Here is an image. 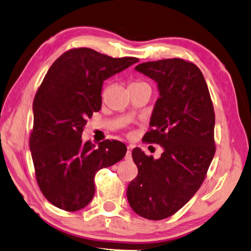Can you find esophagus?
<instances>
[{
  "label": "esophagus",
  "mask_w": 251,
  "mask_h": 251,
  "mask_svg": "<svg viewBox=\"0 0 251 251\" xmlns=\"http://www.w3.org/2000/svg\"><path fill=\"white\" fill-rule=\"evenodd\" d=\"M125 159H126V160H130V159H131V150H130V147H128V150H127V151H126Z\"/></svg>",
  "instance_id": "1"
}]
</instances>
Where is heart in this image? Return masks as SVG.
<instances>
[{
    "mask_svg": "<svg viewBox=\"0 0 251 251\" xmlns=\"http://www.w3.org/2000/svg\"><path fill=\"white\" fill-rule=\"evenodd\" d=\"M141 83H144V82H135L133 84H141Z\"/></svg>",
    "mask_w": 251,
    "mask_h": 251,
    "instance_id": "heart-1",
    "label": "heart"
}]
</instances>
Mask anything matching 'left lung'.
<instances>
[{"instance_id": "1", "label": "left lung", "mask_w": 251, "mask_h": 251, "mask_svg": "<svg viewBox=\"0 0 251 251\" xmlns=\"http://www.w3.org/2000/svg\"><path fill=\"white\" fill-rule=\"evenodd\" d=\"M135 70L157 83L154 104L145 141L160 145L159 159L133 150L138 168L127 188L135 213L159 221L173 215L189 202L203 183L215 154L211 95L201 70L179 58L140 63Z\"/></svg>"}]
</instances>
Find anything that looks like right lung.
I'll return each mask as SVG.
<instances>
[{"label":"right lung","instance_id":"obj_1","mask_svg":"<svg viewBox=\"0 0 251 251\" xmlns=\"http://www.w3.org/2000/svg\"><path fill=\"white\" fill-rule=\"evenodd\" d=\"M137 58H112L90 48L68 50L45 75L33 103L29 139L36 179L44 197L68 212L85 207L94 197L100 169L125 157V144L82 141L86 120L102 106V85Z\"/></svg>","mask_w":251,"mask_h":251}]
</instances>
